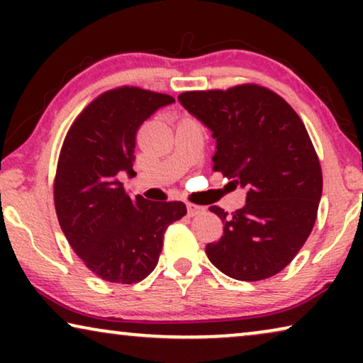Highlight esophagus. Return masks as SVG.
<instances>
[{
  "label": "esophagus",
  "instance_id": "obj_1",
  "mask_svg": "<svg viewBox=\"0 0 363 363\" xmlns=\"http://www.w3.org/2000/svg\"><path fill=\"white\" fill-rule=\"evenodd\" d=\"M186 208H188V215L190 216H196V215H200V213L205 211V206L193 205V203H186Z\"/></svg>",
  "mask_w": 363,
  "mask_h": 363
}]
</instances>
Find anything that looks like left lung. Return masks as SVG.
Returning a JSON list of instances; mask_svg holds the SVG:
<instances>
[{
  "mask_svg": "<svg viewBox=\"0 0 363 363\" xmlns=\"http://www.w3.org/2000/svg\"><path fill=\"white\" fill-rule=\"evenodd\" d=\"M178 101L216 138L213 170L246 188V205L223 221L206 256L223 274L261 281L277 274L304 246L322 196V170L309 133L289 104L269 89L183 92ZM231 182V183H233Z\"/></svg>",
  "mask_w": 363,
  "mask_h": 363,
  "instance_id": "8db88e82",
  "label": "left lung"
}]
</instances>
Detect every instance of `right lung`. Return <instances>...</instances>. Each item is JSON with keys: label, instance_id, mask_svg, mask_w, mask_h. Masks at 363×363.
I'll list each match as a JSON object with an SVG mask.
<instances>
[{"label": "right lung", "instance_id": "right-lung-1", "mask_svg": "<svg viewBox=\"0 0 363 363\" xmlns=\"http://www.w3.org/2000/svg\"><path fill=\"white\" fill-rule=\"evenodd\" d=\"M167 94L117 87L79 113L64 138L54 180V205L64 236L94 274L133 284L155 269L163 235L186 215L182 201L128 196L118 175L133 172L137 130Z\"/></svg>", "mask_w": 363, "mask_h": 363}]
</instances>
